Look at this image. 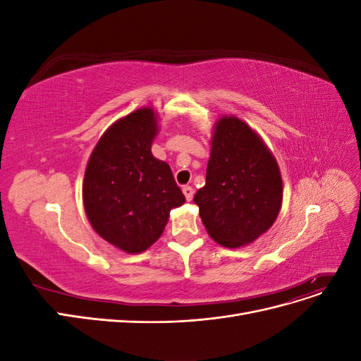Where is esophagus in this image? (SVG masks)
<instances>
[{"label":"esophagus","instance_id":"esophagus-1","mask_svg":"<svg viewBox=\"0 0 361 361\" xmlns=\"http://www.w3.org/2000/svg\"><path fill=\"white\" fill-rule=\"evenodd\" d=\"M182 192H183V195H185V199H187L188 202L192 199L194 190H192V187H190V185H185V187L182 188Z\"/></svg>","mask_w":361,"mask_h":361}]
</instances>
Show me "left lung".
I'll return each mask as SVG.
<instances>
[{
  "label": "left lung",
  "instance_id": "8db88e82",
  "mask_svg": "<svg viewBox=\"0 0 361 361\" xmlns=\"http://www.w3.org/2000/svg\"><path fill=\"white\" fill-rule=\"evenodd\" d=\"M206 183L194 195L207 233L236 248L274 224L283 199L276 158L245 122L224 116L215 123Z\"/></svg>",
  "mask_w": 361,
  "mask_h": 361
}]
</instances>
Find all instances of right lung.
I'll return each instance as SVG.
<instances>
[{
  "mask_svg": "<svg viewBox=\"0 0 361 361\" xmlns=\"http://www.w3.org/2000/svg\"><path fill=\"white\" fill-rule=\"evenodd\" d=\"M157 134L152 108L117 120L97 141L84 174L82 200L92 227L130 255L157 243L170 211L185 203L169 164L152 155Z\"/></svg>",
  "mask_w": 361,
  "mask_h": 361,
  "instance_id": "right-lung-1",
  "label": "right lung"
}]
</instances>
